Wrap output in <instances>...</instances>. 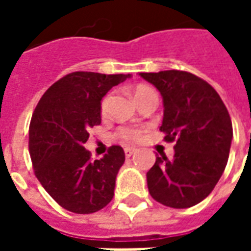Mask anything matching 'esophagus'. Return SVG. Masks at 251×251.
Segmentation results:
<instances>
[{
    "mask_svg": "<svg viewBox=\"0 0 251 251\" xmlns=\"http://www.w3.org/2000/svg\"><path fill=\"white\" fill-rule=\"evenodd\" d=\"M134 152H136V149H134V148H130V147L125 148V156H126V157H130L131 154H133Z\"/></svg>",
    "mask_w": 251,
    "mask_h": 251,
    "instance_id": "34e87169",
    "label": "esophagus"
}]
</instances>
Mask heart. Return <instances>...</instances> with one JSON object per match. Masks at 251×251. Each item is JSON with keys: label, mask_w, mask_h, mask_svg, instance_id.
Returning a JSON list of instances; mask_svg holds the SVG:
<instances>
[{"label": "heart", "mask_w": 251, "mask_h": 251, "mask_svg": "<svg viewBox=\"0 0 251 251\" xmlns=\"http://www.w3.org/2000/svg\"><path fill=\"white\" fill-rule=\"evenodd\" d=\"M149 93H154L152 88L148 87V86H138V87L134 90V99H140L142 98L144 95H147ZM110 103V95H106L103 99H102V103H100V110H102V113H106V110L109 107ZM118 137L122 138L124 141H137V140H140L141 138L142 131L140 129H137V127H121L120 130H118Z\"/></svg>", "instance_id": "b5f03b06"}]
</instances>
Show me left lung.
Masks as SVG:
<instances>
[{"mask_svg": "<svg viewBox=\"0 0 251 251\" xmlns=\"http://www.w3.org/2000/svg\"><path fill=\"white\" fill-rule=\"evenodd\" d=\"M164 103L165 141H176L172 160L156 157L147 174L154 200L188 208L205 199L226 168L232 140L231 118L212 86L191 72H141Z\"/></svg>", "mask_w": 251, "mask_h": 251, "instance_id": "1", "label": "left lung"}]
</instances>
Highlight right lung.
Returning a JSON list of instances; mask_svg holds the SVG:
<instances>
[{"instance_id": "obj_1", "label": "right lung", "mask_w": 251, "mask_h": 251, "mask_svg": "<svg viewBox=\"0 0 251 251\" xmlns=\"http://www.w3.org/2000/svg\"><path fill=\"white\" fill-rule=\"evenodd\" d=\"M130 74L71 72L47 90L29 125V154L36 177L51 198L75 214H93L114 196L125 163L120 145L99 160L86 151L88 129L100 124V100Z\"/></svg>"}]
</instances>
